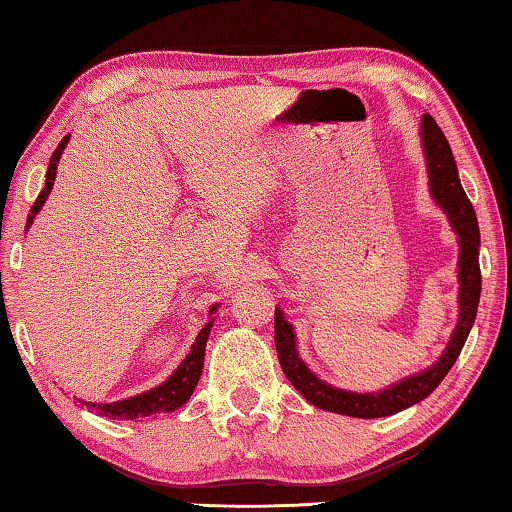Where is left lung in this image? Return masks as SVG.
I'll return each instance as SVG.
<instances>
[{
  "label": "left lung",
  "mask_w": 512,
  "mask_h": 512,
  "mask_svg": "<svg viewBox=\"0 0 512 512\" xmlns=\"http://www.w3.org/2000/svg\"><path fill=\"white\" fill-rule=\"evenodd\" d=\"M422 146L424 157H427V171H429V190L431 197L438 206L448 213V220L452 229L457 232L459 241V264H457V278H459V320L457 327L452 331L448 348L438 357L429 369H424L415 376H408L394 383L392 387L380 392H348L341 387H334L320 380L315 373L304 364V359L297 352V336L290 322L276 306V315H273V327H276V352L278 362L283 366V373L287 380L299 390L301 397L311 401L313 406L322 410H331L338 415L362 417V420H371V417H385L394 415L403 408L415 406L417 401L427 399L431 392L441 385V380L448 376L452 364L457 362L459 352H462L466 336L475 322V313H478L480 301V262H478V248H480V232L478 220H475V211L471 206L469 197H466L462 183H459L457 164L452 157L450 143L436 125V120L429 113L422 115Z\"/></svg>",
  "instance_id": "1"
}]
</instances>
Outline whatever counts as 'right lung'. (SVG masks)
Instances as JSON below:
<instances>
[{"instance_id": "add662e5", "label": "right lung", "mask_w": 512, "mask_h": 512, "mask_svg": "<svg viewBox=\"0 0 512 512\" xmlns=\"http://www.w3.org/2000/svg\"><path fill=\"white\" fill-rule=\"evenodd\" d=\"M67 141H69V136H64V139L60 141V146L55 148L53 157H50L46 185H43V190L39 192L37 201H34L32 208H30L25 229H30V225L34 222V215L41 211V206L46 204L50 190H53L57 164H60L62 150L67 148ZM215 311H218V304L211 306V311H208L211 320H208L206 325L201 327L199 336L194 338L192 348L185 355L181 366H178V369L171 373V376L164 380L162 385H157V387H153V390H148L143 394H136V397L113 401V403H92V401H81V399H78V401H81L83 406H88L90 410H97V413L102 417H111V420H141V417H150V415H157V413H169V410L181 408L183 403L192 397L194 387H197L199 378H201V369H204L206 341H208V334H211V327L215 322V318H213Z\"/></svg>"}]
</instances>
